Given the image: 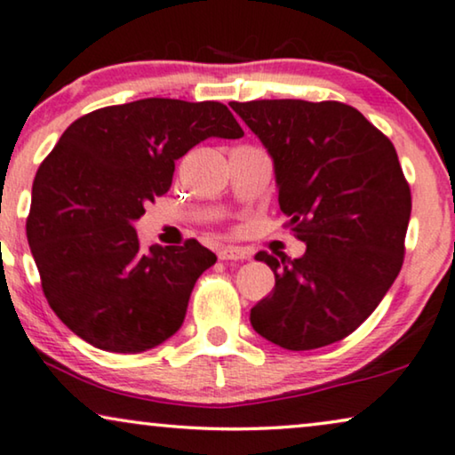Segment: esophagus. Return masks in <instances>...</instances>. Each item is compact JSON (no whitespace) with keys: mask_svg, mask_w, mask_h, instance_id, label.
I'll list each match as a JSON object with an SVG mask.
<instances>
[{"mask_svg":"<svg viewBox=\"0 0 455 455\" xmlns=\"http://www.w3.org/2000/svg\"><path fill=\"white\" fill-rule=\"evenodd\" d=\"M218 258L220 259H247L251 258V251H247L245 247H237V245H222L218 250Z\"/></svg>","mask_w":455,"mask_h":455,"instance_id":"1","label":"esophagus"}]
</instances>
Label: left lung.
<instances>
[{
  "instance_id": "1",
  "label": "left lung",
  "mask_w": 455,
  "mask_h": 455,
  "mask_svg": "<svg viewBox=\"0 0 455 455\" xmlns=\"http://www.w3.org/2000/svg\"><path fill=\"white\" fill-rule=\"evenodd\" d=\"M272 157L278 205L301 258L256 259L275 289L251 307L253 331L291 351L351 335L403 264L411 196L393 143L355 108L339 101H233Z\"/></svg>"
}]
</instances>
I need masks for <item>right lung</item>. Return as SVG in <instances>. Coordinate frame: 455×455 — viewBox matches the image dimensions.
<instances>
[{
  "mask_svg": "<svg viewBox=\"0 0 455 455\" xmlns=\"http://www.w3.org/2000/svg\"><path fill=\"white\" fill-rule=\"evenodd\" d=\"M210 137H243L218 101L148 97L75 120L39 166L27 237L47 304L104 351L139 354L183 324L208 247L141 250L135 222L172 185L174 162Z\"/></svg>",
  "mask_w": 455,
  "mask_h": 455,
  "instance_id": "right-lung-1",
  "label": "right lung"
}]
</instances>
